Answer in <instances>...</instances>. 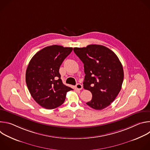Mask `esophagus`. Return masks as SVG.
<instances>
[{"instance_id":"1","label":"esophagus","mask_w":150,"mask_h":150,"mask_svg":"<svg viewBox=\"0 0 150 150\" xmlns=\"http://www.w3.org/2000/svg\"><path fill=\"white\" fill-rule=\"evenodd\" d=\"M75 88L78 90H81L82 89V85L81 83H77L75 85Z\"/></svg>"}]
</instances>
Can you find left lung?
<instances>
[{
  "mask_svg": "<svg viewBox=\"0 0 150 150\" xmlns=\"http://www.w3.org/2000/svg\"><path fill=\"white\" fill-rule=\"evenodd\" d=\"M74 51L83 63V88L93 96L86 104L96 110L107 108L117 96L123 81V67L118 57L109 48L97 45L75 47Z\"/></svg>",
  "mask_w": 150,
  "mask_h": 150,
  "instance_id": "8db88e82",
  "label": "left lung"
}]
</instances>
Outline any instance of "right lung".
<instances>
[{
	"instance_id": "obj_1",
	"label": "right lung",
	"mask_w": 150,
	"mask_h": 150,
	"mask_svg": "<svg viewBox=\"0 0 150 150\" xmlns=\"http://www.w3.org/2000/svg\"><path fill=\"white\" fill-rule=\"evenodd\" d=\"M72 47L53 45L38 51L28 65L25 80L34 100L42 108L53 109L65 100L67 93L72 88L64 85L59 68L72 51Z\"/></svg>"
}]
</instances>
